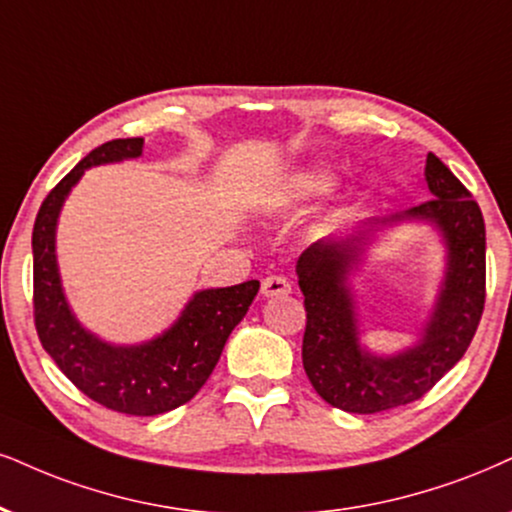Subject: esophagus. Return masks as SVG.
Returning <instances> with one entry per match:
<instances>
[{"label":"esophagus","instance_id":"1","mask_svg":"<svg viewBox=\"0 0 512 512\" xmlns=\"http://www.w3.org/2000/svg\"><path fill=\"white\" fill-rule=\"evenodd\" d=\"M292 292V282L285 275H268L261 285L263 296H285Z\"/></svg>","mask_w":512,"mask_h":512}]
</instances>
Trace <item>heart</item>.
I'll return each mask as SVG.
<instances>
[{"instance_id":"1","label":"heart","mask_w":512,"mask_h":512,"mask_svg":"<svg viewBox=\"0 0 512 512\" xmlns=\"http://www.w3.org/2000/svg\"><path fill=\"white\" fill-rule=\"evenodd\" d=\"M332 187V175L327 170H304V173L294 175V180L289 182V197L292 199H308L325 194Z\"/></svg>"}]
</instances>
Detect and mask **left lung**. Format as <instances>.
Here are the masks:
<instances>
[{
	"label": "left lung",
	"instance_id": "obj_1",
	"mask_svg": "<svg viewBox=\"0 0 512 512\" xmlns=\"http://www.w3.org/2000/svg\"><path fill=\"white\" fill-rule=\"evenodd\" d=\"M425 178L434 199L394 220H432L449 246V268L432 320L413 349L380 358L358 346L346 275L368 235L315 242L296 263L306 306L304 370L313 389L346 413H382L422 399L463 358L482 320L487 299L482 211L470 189L434 154H427Z\"/></svg>",
	"mask_w": 512,
	"mask_h": 512
}]
</instances>
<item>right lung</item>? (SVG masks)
<instances>
[{
    "mask_svg": "<svg viewBox=\"0 0 512 512\" xmlns=\"http://www.w3.org/2000/svg\"><path fill=\"white\" fill-rule=\"evenodd\" d=\"M142 144V137H128L92 149L42 201L33 227V315L42 349L82 394L116 413L147 418L182 406L204 387L261 282L194 294L178 323L142 346H111L82 330L56 270V218L85 168L137 159Z\"/></svg>",
    "mask_w": 512,
    "mask_h": 512,
    "instance_id": "obj_1",
    "label": "right lung"
}]
</instances>
